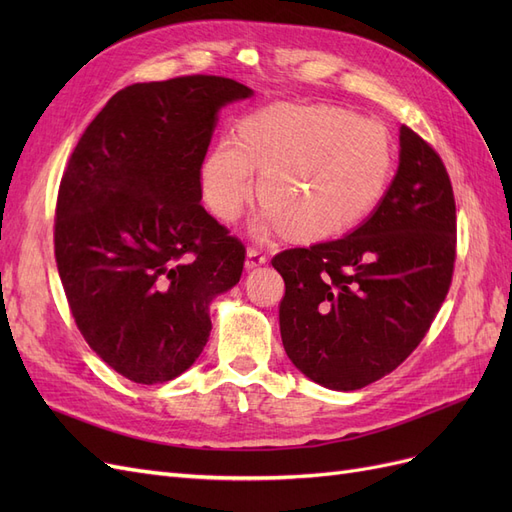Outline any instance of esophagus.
Listing matches in <instances>:
<instances>
[{
	"instance_id": "1",
	"label": "esophagus",
	"mask_w": 512,
	"mask_h": 512,
	"mask_svg": "<svg viewBox=\"0 0 512 512\" xmlns=\"http://www.w3.org/2000/svg\"><path fill=\"white\" fill-rule=\"evenodd\" d=\"M265 262H267V256L262 254V250H258V247H250V250H247V258H245L247 269H256L260 265H265Z\"/></svg>"
}]
</instances>
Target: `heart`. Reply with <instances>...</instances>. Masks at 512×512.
I'll return each instance as SVG.
<instances>
[{"instance_id": "1", "label": "heart", "mask_w": 512, "mask_h": 512, "mask_svg": "<svg viewBox=\"0 0 512 512\" xmlns=\"http://www.w3.org/2000/svg\"><path fill=\"white\" fill-rule=\"evenodd\" d=\"M393 168V141L380 121L335 106L277 104L247 117L200 166L205 205L222 222L241 218L260 173V230L327 239L378 205Z\"/></svg>"}]
</instances>
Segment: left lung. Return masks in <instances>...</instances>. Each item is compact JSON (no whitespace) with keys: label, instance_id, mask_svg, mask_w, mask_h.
Listing matches in <instances>:
<instances>
[{"label":"left lung","instance_id":"8db88e82","mask_svg":"<svg viewBox=\"0 0 512 512\" xmlns=\"http://www.w3.org/2000/svg\"><path fill=\"white\" fill-rule=\"evenodd\" d=\"M399 168L371 218L350 235L273 256L286 284L288 359L327 389L391 374L423 342L451 288L457 215L438 151L399 130Z\"/></svg>","mask_w":512,"mask_h":512}]
</instances>
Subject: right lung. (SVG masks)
<instances>
[{
	"label": "right lung",
	"mask_w": 512,
	"mask_h": 512,
	"mask_svg": "<svg viewBox=\"0 0 512 512\" xmlns=\"http://www.w3.org/2000/svg\"><path fill=\"white\" fill-rule=\"evenodd\" d=\"M254 91L211 74L136 83L106 102L59 183L55 260L89 348L136 384L203 352L209 303L239 282L245 245L200 205L224 104Z\"/></svg>",
	"instance_id": "1"
}]
</instances>
